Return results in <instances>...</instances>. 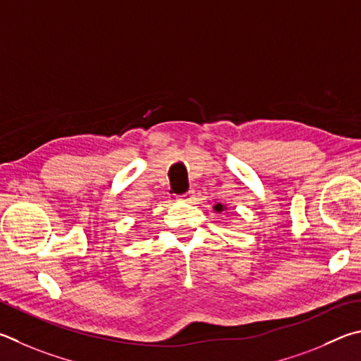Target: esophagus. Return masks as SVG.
Segmentation results:
<instances>
[{
	"mask_svg": "<svg viewBox=\"0 0 361 361\" xmlns=\"http://www.w3.org/2000/svg\"><path fill=\"white\" fill-rule=\"evenodd\" d=\"M193 197H195L193 192H187V193H184V195H180L179 200H180V201H187V203H190V201L193 200Z\"/></svg>",
	"mask_w": 361,
	"mask_h": 361,
	"instance_id": "esophagus-1",
	"label": "esophagus"
}]
</instances>
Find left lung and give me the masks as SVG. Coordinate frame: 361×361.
Listing matches in <instances>:
<instances>
[{
  "label": "left lung",
  "mask_w": 361,
  "mask_h": 361,
  "mask_svg": "<svg viewBox=\"0 0 361 361\" xmlns=\"http://www.w3.org/2000/svg\"><path fill=\"white\" fill-rule=\"evenodd\" d=\"M226 209V206L225 204H222V203H216V206H214V211H216V212H224Z\"/></svg>",
  "instance_id": "obj_1"
}]
</instances>
